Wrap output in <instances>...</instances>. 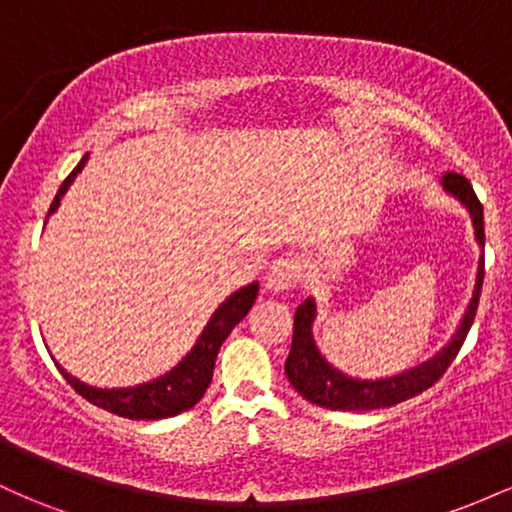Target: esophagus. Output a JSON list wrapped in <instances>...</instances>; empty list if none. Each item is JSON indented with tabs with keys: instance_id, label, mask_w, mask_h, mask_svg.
I'll return each instance as SVG.
<instances>
[{
	"instance_id": "obj_1",
	"label": "esophagus",
	"mask_w": 512,
	"mask_h": 512,
	"mask_svg": "<svg viewBox=\"0 0 512 512\" xmlns=\"http://www.w3.org/2000/svg\"><path fill=\"white\" fill-rule=\"evenodd\" d=\"M303 276V262L301 257H279V260H274L269 264L267 269V276H264V286H267L269 291H286V289H293V286L301 281Z\"/></svg>"
}]
</instances>
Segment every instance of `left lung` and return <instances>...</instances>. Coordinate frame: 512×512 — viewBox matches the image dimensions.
Masks as SVG:
<instances>
[{
	"label": "left lung",
	"instance_id": "1",
	"mask_svg": "<svg viewBox=\"0 0 512 512\" xmlns=\"http://www.w3.org/2000/svg\"><path fill=\"white\" fill-rule=\"evenodd\" d=\"M443 190L460 199L464 209L472 216L474 238H477L479 248H484V207L474 195L472 185L467 178L457 173L443 175ZM481 284H484V252L479 255L477 267V281H474L472 301H469L467 310H464L460 327L452 334V339L436 356L428 358L421 366H414L404 373L392 375V378L380 380H361L351 378V375L342 373L334 368L325 356L317 349L313 339V322H315V298H305V301L296 308L293 315V342L289 358H286V378L296 387L308 402L317 404V407L334 409V411H373L395 407V404L404 402V399L421 395L428 390L440 375L448 370V366L455 361L457 351L467 337L469 327H472L474 315H477V305L481 296Z\"/></svg>",
	"mask_w": 512,
	"mask_h": 512
}]
</instances>
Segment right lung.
<instances>
[{"label":"right lung","instance_id":"add662e5","mask_svg":"<svg viewBox=\"0 0 512 512\" xmlns=\"http://www.w3.org/2000/svg\"><path fill=\"white\" fill-rule=\"evenodd\" d=\"M88 154L81 158L79 166L67 175V180L62 182L60 192L50 204V214H55L60 207V199L64 192L69 190L76 175L81 173V168L86 166ZM257 289L260 284L252 281V284L243 286L236 293L223 301L219 308L214 310L211 320L207 322L202 334H199L197 344L192 346L190 354H187L173 370H168L161 378L151 380V383H142L137 387H117V390H103V387H91L81 383L79 378H74L72 373H67L60 363H55L57 370L62 373V378L79 392L81 397L88 399L91 404L101 407L110 414L125 416L132 421H158L168 419V416L182 414V411L192 409L199 399L204 397L207 387L211 383V375H214V363L219 356L221 344L226 342L228 334L233 332V327L248 315L257 298Z\"/></svg>","mask_w":512,"mask_h":512}]
</instances>
